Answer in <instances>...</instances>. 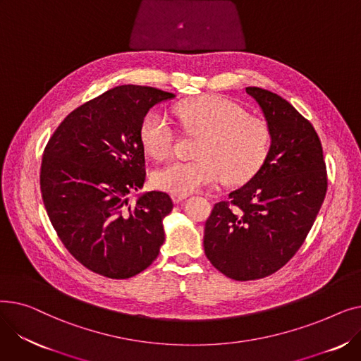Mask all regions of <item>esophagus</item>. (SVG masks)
<instances>
[{
	"label": "esophagus",
	"mask_w": 361,
	"mask_h": 361,
	"mask_svg": "<svg viewBox=\"0 0 361 361\" xmlns=\"http://www.w3.org/2000/svg\"><path fill=\"white\" fill-rule=\"evenodd\" d=\"M185 197H187V195H173V200H174L176 203L183 202Z\"/></svg>",
	"instance_id": "esophagus-1"
}]
</instances>
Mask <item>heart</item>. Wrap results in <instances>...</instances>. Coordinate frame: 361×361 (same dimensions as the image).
I'll return each instance as SVG.
<instances>
[{
	"label": "heart",
	"instance_id": "b5f03b06",
	"mask_svg": "<svg viewBox=\"0 0 361 361\" xmlns=\"http://www.w3.org/2000/svg\"><path fill=\"white\" fill-rule=\"evenodd\" d=\"M177 117L188 136L200 137L193 161H176L157 171L154 185L173 195H188L222 176L230 183L249 180L267 159L272 133L268 123L249 116L241 105L219 94L181 102ZM142 145L158 161L173 155L176 128L164 114L152 111L140 127Z\"/></svg>",
	"mask_w": 361,
	"mask_h": 361
}]
</instances>
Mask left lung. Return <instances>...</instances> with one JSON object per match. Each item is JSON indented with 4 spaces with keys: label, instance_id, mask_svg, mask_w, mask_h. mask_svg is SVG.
<instances>
[{
    "label": "left lung",
    "instance_id": "obj_1",
    "mask_svg": "<svg viewBox=\"0 0 361 361\" xmlns=\"http://www.w3.org/2000/svg\"><path fill=\"white\" fill-rule=\"evenodd\" d=\"M271 133V150L257 173L215 203L203 247L214 267L235 281L281 269L305 243L324 203L328 177L316 130L279 94L245 87Z\"/></svg>",
    "mask_w": 361,
    "mask_h": 361
}]
</instances>
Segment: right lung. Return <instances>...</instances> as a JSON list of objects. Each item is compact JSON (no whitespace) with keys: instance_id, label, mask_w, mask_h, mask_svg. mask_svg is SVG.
I'll list each match as a JSON object with an SVG mask.
<instances>
[{"instance_id":"obj_1","label":"right lung","mask_w":361,"mask_h":361,"mask_svg":"<svg viewBox=\"0 0 361 361\" xmlns=\"http://www.w3.org/2000/svg\"><path fill=\"white\" fill-rule=\"evenodd\" d=\"M174 97L149 86L109 89L70 112L44 150L41 193L49 221L73 257L94 274L131 278L159 255L173 200L147 192L131 204L128 195L146 178V114Z\"/></svg>"}]
</instances>
